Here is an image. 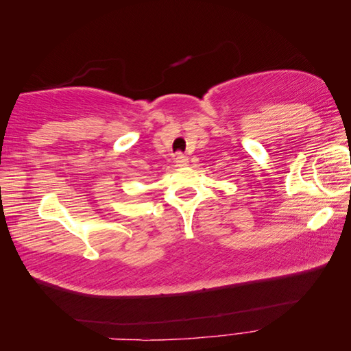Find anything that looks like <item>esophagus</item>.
Wrapping results in <instances>:
<instances>
[{
	"label": "esophagus",
	"instance_id": "obj_1",
	"mask_svg": "<svg viewBox=\"0 0 351 351\" xmlns=\"http://www.w3.org/2000/svg\"><path fill=\"white\" fill-rule=\"evenodd\" d=\"M175 164L178 165V167H186V165L189 164V158L182 153H176L175 154Z\"/></svg>",
	"mask_w": 351,
	"mask_h": 351
}]
</instances>
